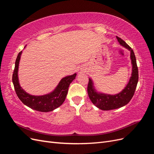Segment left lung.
<instances>
[{"label": "left lung", "instance_id": "1", "mask_svg": "<svg viewBox=\"0 0 154 154\" xmlns=\"http://www.w3.org/2000/svg\"><path fill=\"white\" fill-rule=\"evenodd\" d=\"M116 38L121 45L130 51V58H131L132 64V73L127 85L122 92L116 95H109L97 93L96 92L94 88L93 87V83L91 79L89 78L87 86L88 97L93 104L96 106L97 108L103 110L116 109L128 103L134 94L139 79L138 67L136 57H135L132 49L119 37L116 36Z\"/></svg>", "mask_w": 154, "mask_h": 154}]
</instances>
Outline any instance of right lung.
<instances>
[{"instance_id":"obj_1","label":"right lung","mask_w":154,"mask_h":154,"mask_svg":"<svg viewBox=\"0 0 154 154\" xmlns=\"http://www.w3.org/2000/svg\"><path fill=\"white\" fill-rule=\"evenodd\" d=\"M21 54L22 51L17 56L12 76L14 88L18 98L29 108L44 112L52 111L62 105L67 96L70 83L75 79L76 74L62 78L55 90L48 94L38 96L30 95L22 89L18 82V69Z\"/></svg>"}]
</instances>
